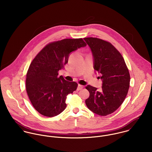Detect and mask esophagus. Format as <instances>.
Listing matches in <instances>:
<instances>
[{"mask_svg":"<svg viewBox=\"0 0 152 152\" xmlns=\"http://www.w3.org/2000/svg\"><path fill=\"white\" fill-rule=\"evenodd\" d=\"M83 88H84V86H83L79 84V85H78V88H77V91H80V90L82 89Z\"/></svg>","mask_w":152,"mask_h":152,"instance_id":"obj_1","label":"esophagus"}]
</instances>
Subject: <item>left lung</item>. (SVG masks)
<instances>
[{"label": "left lung", "mask_w": 152, "mask_h": 152, "mask_svg": "<svg viewBox=\"0 0 152 152\" xmlns=\"http://www.w3.org/2000/svg\"><path fill=\"white\" fill-rule=\"evenodd\" d=\"M84 39L92 51L94 69L102 74V81L101 92L91 86L86 87L90 94L86 104L94 113L107 116L124 102L129 88V72L122 56L110 43L95 37Z\"/></svg>", "instance_id": "1"}]
</instances>
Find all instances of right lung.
Returning <instances> with one entry per match:
<instances>
[{
    "instance_id": "obj_1",
    "label": "right lung",
    "mask_w": 152,
    "mask_h": 152,
    "mask_svg": "<svg viewBox=\"0 0 152 152\" xmlns=\"http://www.w3.org/2000/svg\"><path fill=\"white\" fill-rule=\"evenodd\" d=\"M86 45L82 38L53 42L33 60L26 74V88L31 104L40 114L53 117L65 109L66 96L77 89L78 84L59 77L58 71L64 68L70 53Z\"/></svg>"
}]
</instances>
